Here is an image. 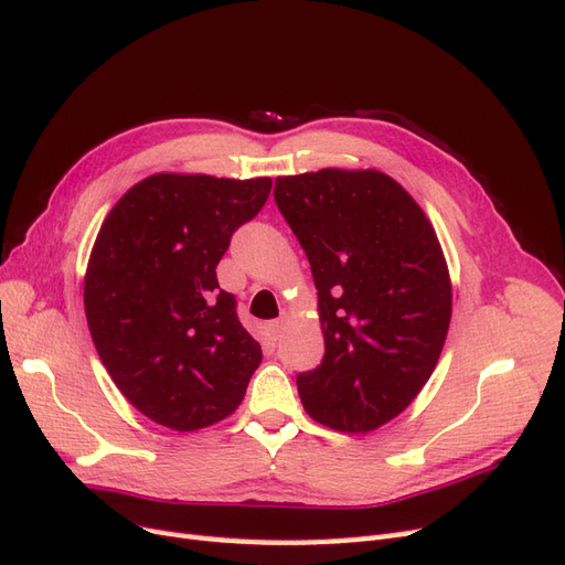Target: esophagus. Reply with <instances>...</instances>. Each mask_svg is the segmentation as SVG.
Returning a JSON list of instances; mask_svg holds the SVG:
<instances>
[{
  "label": "esophagus",
  "instance_id": "esophagus-1",
  "mask_svg": "<svg viewBox=\"0 0 565 565\" xmlns=\"http://www.w3.org/2000/svg\"><path fill=\"white\" fill-rule=\"evenodd\" d=\"M285 322H287V313H280V318H278V320H270V322H268V330H270V334H273V337H280L282 328H285Z\"/></svg>",
  "mask_w": 565,
  "mask_h": 565
}]
</instances>
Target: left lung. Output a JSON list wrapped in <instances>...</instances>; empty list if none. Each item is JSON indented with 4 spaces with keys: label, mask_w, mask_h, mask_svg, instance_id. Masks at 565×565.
I'll use <instances>...</instances> for the list:
<instances>
[{
    "label": "left lung",
    "mask_w": 565,
    "mask_h": 565,
    "mask_svg": "<svg viewBox=\"0 0 565 565\" xmlns=\"http://www.w3.org/2000/svg\"><path fill=\"white\" fill-rule=\"evenodd\" d=\"M309 256L324 355L297 374L316 422L365 434L415 401L438 363L452 289L438 237L391 177L320 169L273 191Z\"/></svg>",
    "instance_id": "obj_1"
}]
</instances>
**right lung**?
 Returning <instances> with one entry per match:
<instances>
[{
  "label": "right lung",
  "mask_w": 565,
  "mask_h": 565,
  "mask_svg": "<svg viewBox=\"0 0 565 565\" xmlns=\"http://www.w3.org/2000/svg\"><path fill=\"white\" fill-rule=\"evenodd\" d=\"M270 185L156 174L127 191L98 231L84 278L94 347L125 398L169 429L228 417L262 363L216 266Z\"/></svg>",
  "instance_id": "obj_1"
}]
</instances>
